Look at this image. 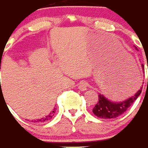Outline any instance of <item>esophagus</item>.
<instances>
[{"label": "esophagus", "instance_id": "1", "mask_svg": "<svg viewBox=\"0 0 148 148\" xmlns=\"http://www.w3.org/2000/svg\"><path fill=\"white\" fill-rule=\"evenodd\" d=\"M88 86V84L87 82H81L79 85V88L81 91H86Z\"/></svg>", "mask_w": 148, "mask_h": 148}]
</instances>
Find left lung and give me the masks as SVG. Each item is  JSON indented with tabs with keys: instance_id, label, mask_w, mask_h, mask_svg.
I'll use <instances>...</instances> for the list:
<instances>
[{
	"instance_id": "1",
	"label": "left lung",
	"mask_w": 148,
	"mask_h": 148,
	"mask_svg": "<svg viewBox=\"0 0 148 148\" xmlns=\"http://www.w3.org/2000/svg\"><path fill=\"white\" fill-rule=\"evenodd\" d=\"M137 49V48H136ZM143 72L145 71L144 65H141ZM142 91V87L135 93L132 97L126 99L121 102H113L106 99L101 94L99 95V101L93 108L92 112L98 118L103 119H112L118 118L124 114L127 108L132 106L135 100L140 95Z\"/></svg>"
}]
</instances>
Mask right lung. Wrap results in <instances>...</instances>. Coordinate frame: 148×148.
Returning a JSON list of instances; mask_svg holds the SVG:
<instances>
[{
	"mask_svg": "<svg viewBox=\"0 0 148 148\" xmlns=\"http://www.w3.org/2000/svg\"><path fill=\"white\" fill-rule=\"evenodd\" d=\"M55 108H54V109L53 110V111H52V112H50L48 115H47V116L44 117V118H42V119H36V120H34V121H32L35 123H42V122H45V121H48V120H50V119L53 118V116L54 115V112H56Z\"/></svg>",
	"mask_w": 148,
	"mask_h": 148,
	"instance_id": "add662e5",
	"label": "right lung"
}]
</instances>
